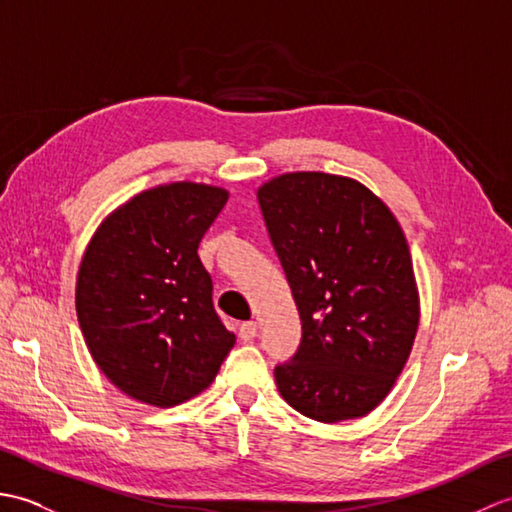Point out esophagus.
<instances>
[{"label": "esophagus", "instance_id": "34e87169", "mask_svg": "<svg viewBox=\"0 0 512 512\" xmlns=\"http://www.w3.org/2000/svg\"><path fill=\"white\" fill-rule=\"evenodd\" d=\"M257 336V323L255 321H244L239 325V339L244 343H250Z\"/></svg>", "mask_w": 512, "mask_h": 512}]
</instances>
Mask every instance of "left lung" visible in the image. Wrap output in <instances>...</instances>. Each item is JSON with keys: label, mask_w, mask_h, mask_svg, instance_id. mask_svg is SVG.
<instances>
[{"label": "left lung", "mask_w": 512, "mask_h": 512, "mask_svg": "<svg viewBox=\"0 0 512 512\" xmlns=\"http://www.w3.org/2000/svg\"><path fill=\"white\" fill-rule=\"evenodd\" d=\"M299 308L303 339L275 369L281 398L317 422L363 418L387 398L420 323L407 237L365 184L290 171L257 189Z\"/></svg>", "instance_id": "8db88e82"}]
</instances>
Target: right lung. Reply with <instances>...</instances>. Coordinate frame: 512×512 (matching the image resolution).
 <instances>
[{"instance_id": "right-lung-1", "label": "right lung", "mask_w": 512, "mask_h": 512, "mask_svg": "<svg viewBox=\"0 0 512 512\" xmlns=\"http://www.w3.org/2000/svg\"><path fill=\"white\" fill-rule=\"evenodd\" d=\"M226 200L213 184H158L114 209L85 246L76 317L94 363L129 398L160 409L187 402L235 345L198 257Z\"/></svg>"}]
</instances>
